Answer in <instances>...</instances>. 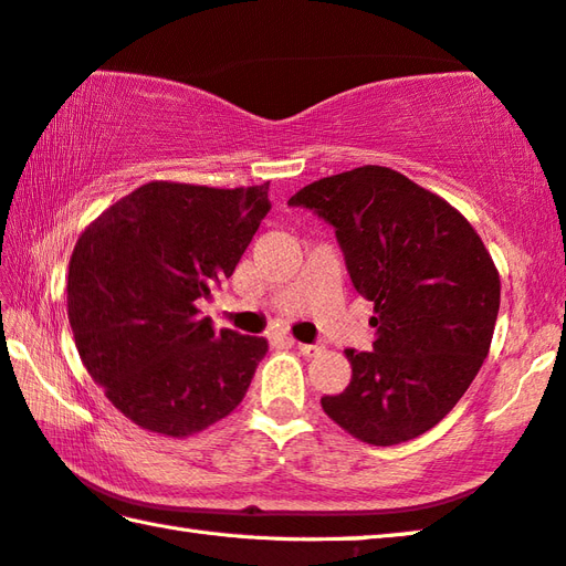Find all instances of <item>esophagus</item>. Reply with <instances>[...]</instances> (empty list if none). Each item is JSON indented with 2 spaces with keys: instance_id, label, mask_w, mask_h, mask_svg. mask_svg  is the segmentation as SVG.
<instances>
[{
  "instance_id": "1",
  "label": "esophagus",
  "mask_w": 566,
  "mask_h": 566,
  "mask_svg": "<svg viewBox=\"0 0 566 566\" xmlns=\"http://www.w3.org/2000/svg\"><path fill=\"white\" fill-rule=\"evenodd\" d=\"M296 348H300L302 356H316L324 352V346H318V344H296Z\"/></svg>"
}]
</instances>
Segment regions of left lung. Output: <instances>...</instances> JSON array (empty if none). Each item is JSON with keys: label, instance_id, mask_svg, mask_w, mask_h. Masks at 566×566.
<instances>
[{"label": "left lung", "instance_id": "left-lung-1", "mask_svg": "<svg viewBox=\"0 0 566 566\" xmlns=\"http://www.w3.org/2000/svg\"><path fill=\"white\" fill-rule=\"evenodd\" d=\"M336 228L356 292L374 302V352L346 348L352 384L324 413L368 446L438 426L490 352L500 272L475 228L440 195L381 166L314 180L290 198Z\"/></svg>", "mask_w": 566, "mask_h": 566}]
</instances>
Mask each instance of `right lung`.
<instances>
[{
	"instance_id": "right-lung-1",
	"label": "right lung",
	"mask_w": 566,
	"mask_h": 566,
	"mask_svg": "<svg viewBox=\"0 0 566 566\" xmlns=\"http://www.w3.org/2000/svg\"><path fill=\"white\" fill-rule=\"evenodd\" d=\"M252 188L153 180L81 232L66 310L81 361L123 416L148 433H202L242 403L264 336L214 334L198 302L238 266L270 212Z\"/></svg>"
}]
</instances>
